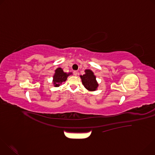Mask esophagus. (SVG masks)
Here are the masks:
<instances>
[{
    "mask_svg": "<svg viewBox=\"0 0 155 155\" xmlns=\"http://www.w3.org/2000/svg\"><path fill=\"white\" fill-rule=\"evenodd\" d=\"M74 75H75V76H77V74H78V72L77 71H74Z\"/></svg>",
    "mask_w": 155,
    "mask_h": 155,
    "instance_id": "34e87169",
    "label": "esophagus"
}]
</instances>
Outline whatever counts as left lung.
I'll return each instance as SVG.
<instances>
[{
	"label": "left lung",
	"mask_w": 155,
	"mask_h": 155,
	"mask_svg": "<svg viewBox=\"0 0 155 155\" xmlns=\"http://www.w3.org/2000/svg\"><path fill=\"white\" fill-rule=\"evenodd\" d=\"M84 72L85 74L80 75L83 84L88 91H96L98 87V83L96 80V76L91 70H85Z\"/></svg>",
	"instance_id": "8db88e82"
}]
</instances>
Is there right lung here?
<instances>
[{"label": "right lung", "mask_w": 155, "mask_h": 155, "mask_svg": "<svg viewBox=\"0 0 155 155\" xmlns=\"http://www.w3.org/2000/svg\"><path fill=\"white\" fill-rule=\"evenodd\" d=\"M72 73L67 74L63 71V70L59 68L55 70V73L53 75V83L55 87H58L62 84V82H64L67 80L69 75H71Z\"/></svg>", "instance_id": "add662e5"}]
</instances>
